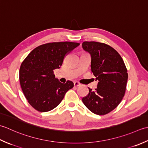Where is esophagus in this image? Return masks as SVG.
Returning <instances> with one entry per match:
<instances>
[{"instance_id": "esophagus-1", "label": "esophagus", "mask_w": 148, "mask_h": 148, "mask_svg": "<svg viewBox=\"0 0 148 148\" xmlns=\"http://www.w3.org/2000/svg\"><path fill=\"white\" fill-rule=\"evenodd\" d=\"M80 85H81V84L80 83H78V82H74V86L75 87H78V86H80Z\"/></svg>"}]
</instances>
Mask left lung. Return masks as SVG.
Masks as SVG:
<instances>
[{"instance_id":"8db88e82","label":"left lung","mask_w":148,"mask_h":148,"mask_svg":"<svg viewBox=\"0 0 148 148\" xmlns=\"http://www.w3.org/2000/svg\"><path fill=\"white\" fill-rule=\"evenodd\" d=\"M83 49L91 56V71L98 81L97 88L82 98L84 104L97 115H105L116 108L125 96L127 69L122 57L109 45L84 41Z\"/></svg>"}]
</instances>
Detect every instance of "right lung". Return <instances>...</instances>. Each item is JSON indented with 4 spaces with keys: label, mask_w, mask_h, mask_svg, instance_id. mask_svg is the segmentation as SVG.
<instances>
[{
    "label": "right lung",
    "mask_w": 148,
    "mask_h": 148,
    "mask_svg": "<svg viewBox=\"0 0 148 148\" xmlns=\"http://www.w3.org/2000/svg\"><path fill=\"white\" fill-rule=\"evenodd\" d=\"M80 43L53 42L41 45L31 51L20 66L19 79L29 103L36 110L48 112L61 103L73 82H60L53 70L60 68L65 56Z\"/></svg>",
    "instance_id": "obj_1"
}]
</instances>
